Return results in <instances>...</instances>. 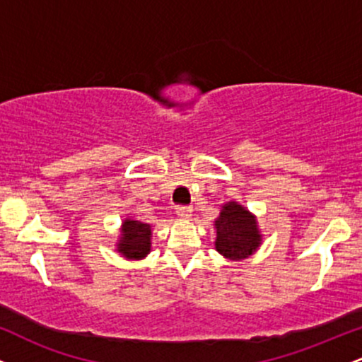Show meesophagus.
<instances>
[{"instance_id":"esophagus-1","label":"esophagus","mask_w":362,"mask_h":362,"mask_svg":"<svg viewBox=\"0 0 362 362\" xmlns=\"http://www.w3.org/2000/svg\"><path fill=\"white\" fill-rule=\"evenodd\" d=\"M177 214L178 218L189 219L192 216V207L190 206H177Z\"/></svg>"}]
</instances>
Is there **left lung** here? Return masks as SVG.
<instances>
[{"instance_id":"obj_1","label":"left lung","mask_w":362,"mask_h":362,"mask_svg":"<svg viewBox=\"0 0 362 362\" xmlns=\"http://www.w3.org/2000/svg\"><path fill=\"white\" fill-rule=\"evenodd\" d=\"M216 250L224 259L242 260L250 257L262 243L257 219L242 204L231 201L223 206L214 221Z\"/></svg>"}]
</instances>
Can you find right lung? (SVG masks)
Instances as JSON below:
<instances>
[{"instance_id":"right-lung-1","label":"right lung","mask_w":362,"mask_h":362,"mask_svg":"<svg viewBox=\"0 0 362 362\" xmlns=\"http://www.w3.org/2000/svg\"><path fill=\"white\" fill-rule=\"evenodd\" d=\"M151 250V226L146 223L124 219L117 252L131 260H141Z\"/></svg>"}]
</instances>
